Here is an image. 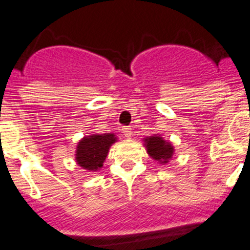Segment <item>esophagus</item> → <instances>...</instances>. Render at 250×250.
I'll list each match as a JSON object with an SVG mask.
<instances>
[{
    "label": "esophagus",
    "mask_w": 250,
    "mask_h": 250,
    "mask_svg": "<svg viewBox=\"0 0 250 250\" xmlns=\"http://www.w3.org/2000/svg\"><path fill=\"white\" fill-rule=\"evenodd\" d=\"M122 133H123V136L127 137V138H130V137L133 136V134H132V129H130L129 127H123L122 128Z\"/></svg>",
    "instance_id": "34e87169"
}]
</instances>
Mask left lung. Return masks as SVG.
<instances>
[{
    "label": "left lung",
    "instance_id": "obj_1",
    "mask_svg": "<svg viewBox=\"0 0 250 250\" xmlns=\"http://www.w3.org/2000/svg\"><path fill=\"white\" fill-rule=\"evenodd\" d=\"M146 153L151 159L157 160L159 164H167L174 155V146L170 142L165 141L159 134H153L143 139Z\"/></svg>",
    "mask_w": 250,
    "mask_h": 250
}]
</instances>
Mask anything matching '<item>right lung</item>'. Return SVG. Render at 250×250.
<instances>
[{
    "label": "right lung",
    "instance_id": "1",
    "mask_svg": "<svg viewBox=\"0 0 250 250\" xmlns=\"http://www.w3.org/2000/svg\"><path fill=\"white\" fill-rule=\"evenodd\" d=\"M117 142L113 133L90 134L80 139L76 146V164L87 171H99L108 155L112 144Z\"/></svg>",
    "mask_w": 250,
    "mask_h": 250
}]
</instances>
